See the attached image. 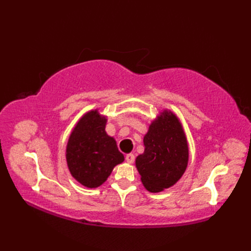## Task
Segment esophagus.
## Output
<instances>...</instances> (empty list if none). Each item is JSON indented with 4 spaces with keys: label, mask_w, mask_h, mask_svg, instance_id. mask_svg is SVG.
Wrapping results in <instances>:
<instances>
[{
    "label": "esophagus",
    "mask_w": 251,
    "mask_h": 251,
    "mask_svg": "<svg viewBox=\"0 0 251 251\" xmlns=\"http://www.w3.org/2000/svg\"><path fill=\"white\" fill-rule=\"evenodd\" d=\"M126 160L127 163H133L135 161V156L133 154H126Z\"/></svg>",
    "instance_id": "esophagus-1"
}]
</instances>
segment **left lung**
<instances>
[{"mask_svg":"<svg viewBox=\"0 0 251 251\" xmlns=\"http://www.w3.org/2000/svg\"><path fill=\"white\" fill-rule=\"evenodd\" d=\"M144 151L136 158L141 182L149 192L173 186L184 174L188 146L178 117L165 110L151 124L143 137Z\"/></svg>","mask_w":251,"mask_h":251,"instance_id":"8db88e82","label":"left lung"}]
</instances>
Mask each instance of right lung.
Instances as JSON below:
<instances>
[{"label": "right lung", "mask_w": 251, "mask_h": 251, "mask_svg": "<svg viewBox=\"0 0 251 251\" xmlns=\"http://www.w3.org/2000/svg\"><path fill=\"white\" fill-rule=\"evenodd\" d=\"M107 118L98 110L86 113L67 143L66 159L72 177L89 188L100 186L125 157L115 139L105 132Z\"/></svg>", "instance_id": "right-lung-1"}]
</instances>
